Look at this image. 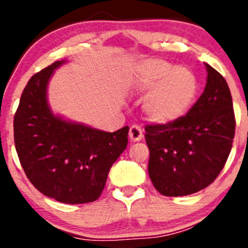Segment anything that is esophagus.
Returning a JSON list of instances; mask_svg holds the SVG:
<instances>
[{
    "label": "esophagus",
    "instance_id": "esophagus-1",
    "mask_svg": "<svg viewBox=\"0 0 248 248\" xmlns=\"http://www.w3.org/2000/svg\"><path fill=\"white\" fill-rule=\"evenodd\" d=\"M129 138L131 141H139L143 138V129L139 125H133L129 129Z\"/></svg>",
    "mask_w": 248,
    "mask_h": 248
}]
</instances>
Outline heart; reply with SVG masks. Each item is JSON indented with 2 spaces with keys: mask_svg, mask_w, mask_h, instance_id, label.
<instances>
[{
  "mask_svg": "<svg viewBox=\"0 0 248 248\" xmlns=\"http://www.w3.org/2000/svg\"><path fill=\"white\" fill-rule=\"evenodd\" d=\"M131 87L145 94L144 113L155 124H171L190 110L198 97L199 80L194 72L164 59L140 61L130 77Z\"/></svg>",
  "mask_w": 248,
  "mask_h": 248,
  "instance_id": "obj_1",
  "label": "heart"
}]
</instances>
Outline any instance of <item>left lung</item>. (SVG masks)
<instances>
[{"label":"left lung","instance_id":"1","mask_svg":"<svg viewBox=\"0 0 248 248\" xmlns=\"http://www.w3.org/2000/svg\"><path fill=\"white\" fill-rule=\"evenodd\" d=\"M203 93L181 119L145 126L148 171L164 196H185L205 189L225 166L235 137V114L227 82L205 63Z\"/></svg>","mask_w":248,"mask_h":248}]
</instances>
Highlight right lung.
<instances>
[{"label": "right lung", "instance_id": "1", "mask_svg": "<svg viewBox=\"0 0 248 248\" xmlns=\"http://www.w3.org/2000/svg\"><path fill=\"white\" fill-rule=\"evenodd\" d=\"M65 61L34 74L21 95L13 129L21 165L38 191L64 203L97 200L111 165L128 145L129 126L108 133L50 110L49 79Z\"/></svg>", "mask_w": 248, "mask_h": 248}]
</instances>
